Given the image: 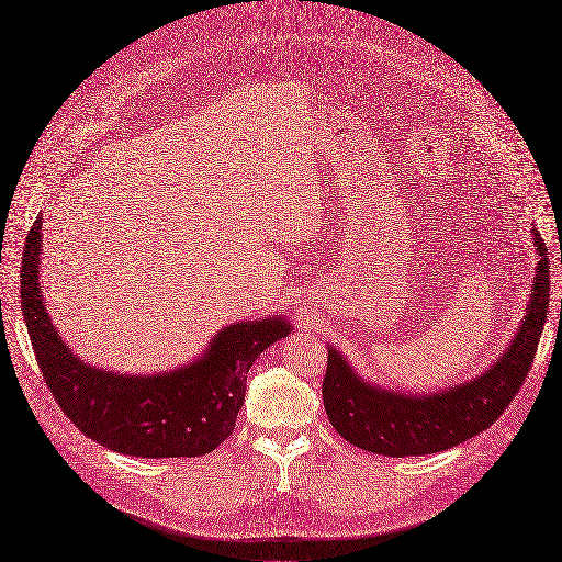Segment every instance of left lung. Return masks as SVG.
<instances>
[{
    "label": "left lung",
    "mask_w": 562,
    "mask_h": 562,
    "mask_svg": "<svg viewBox=\"0 0 562 562\" xmlns=\"http://www.w3.org/2000/svg\"><path fill=\"white\" fill-rule=\"evenodd\" d=\"M540 256L526 315L503 355L480 375L441 391L407 393L363 380L327 345L323 400L334 430L357 448L386 458L432 456L480 435L521 389L549 315V258L540 231H530Z\"/></svg>",
    "instance_id": "8db88e82"
}]
</instances>
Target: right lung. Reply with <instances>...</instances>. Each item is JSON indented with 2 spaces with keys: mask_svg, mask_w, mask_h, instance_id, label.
<instances>
[{
  "mask_svg": "<svg viewBox=\"0 0 562 562\" xmlns=\"http://www.w3.org/2000/svg\"><path fill=\"white\" fill-rule=\"evenodd\" d=\"M43 217L26 233L20 302L43 380L64 414L95 443L132 458H199L235 430L247 372L285 338L281 315L222 327L201 357L157 375H127L79 359L52 325L41 288Z\"/></svg>",
  "mask_w": 562,
  "mask_h": 562,
  "instance_id": "obj_1",
  "label": "right lung"
}]
</instances>
